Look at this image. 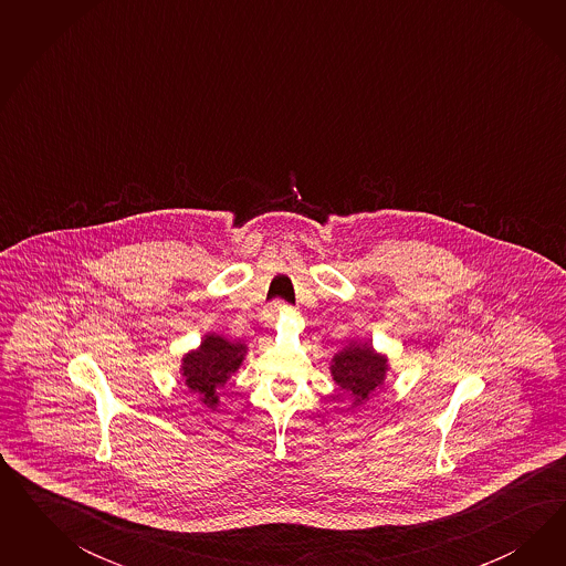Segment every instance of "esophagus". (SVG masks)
Masks as SVG:
<instances>
[{"label":"esophagus","mask_w":566,"mask_h":566,"mask_svg":"<svg viewBox=\"0 0 566 566\" xmlns=\"http://www.w3.org/2000/svg\"><path fill=\"white\" fill-rule=\"evenodd\" d=\"M289 308H291V305H286V303H282V301H275L272 307H268L263 311V319H265V324L270 327H274L275 319H277V313H280V311H289Z\"/></svg>","instance_id":"obj_1"}]
</instances>
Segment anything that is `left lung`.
<instances>
[{
  "instance_id": "1",
  "label": "left lung",
  "mask_w": 566,
  "mask_h": 566,
  "mask_svg": "<svg viewBox=\"0 0 566 566\" xmlns=\"http://www.w3.org/2000/svg\"><path fill=\"white\" fill-rule=\"evenodd\" d=\"M332 376L346 395L355 398V405L381 386L386 376V359L374 353L369 344H350L334 357Z\"/></svg>"
}]
</instances>
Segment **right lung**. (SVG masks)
Returning <instances> with one entry per match:
<instances>
[{"label":"right lung","instance_id":"add662e5","mask_svg":"<svg viewBox=\"0 0 566 566\" xmlns=\"http://www.w3.org/2000/svg\"><path fill=\"white\" fill-rule=\"evenodd\" d=\"M247 346L228 343L220 336H207L199 350L189 353L182 360V376L192 392L201 396L209 409L218 405V390L239 369Z\"/></svg>","mask_w":566,"mask_h":566}]
</instances>
